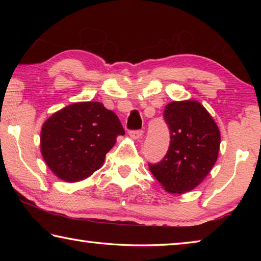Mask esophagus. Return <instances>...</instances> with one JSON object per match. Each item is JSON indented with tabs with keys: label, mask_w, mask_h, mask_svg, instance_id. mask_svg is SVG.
<instances>
[{
	"label": "esophagus",
	"mask_w": 261,
	"mask_h": 261,
	"mask_svg": "<svg viewBox=\"0 0 261 261\" xmlns=\"http://www.w3.org/2000/svg\"><path fill=\"white\" fill-rule=\"evenodd\" d=\"M129 135L134 139H139V138H141V136H143V130H131L129 132Z\"/></svg>",
	"instance_id": "esophagus-1"
}]
</instances>
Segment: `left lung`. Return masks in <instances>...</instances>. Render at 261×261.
I'll list each match as a JSON object with an SVG mask.
<instances>
[{
	"label": "left lung",
	"mask_w": 261,
	"mask_h": 261,
	"mask_svg": "<svg viewBox=\"0 0 261 261\" xmlns=\"http://www.w3.org/2000/svg\"><path fill=\"white\" fill-rule=\"evenodd\" d=\"M163 118L170 132L169 148L149 169L168 192L184 193L201 183L218 159L220 131L208 112L197 101H174Z\"/></svg>",
	"instance_id": "1"
}]
</instances>
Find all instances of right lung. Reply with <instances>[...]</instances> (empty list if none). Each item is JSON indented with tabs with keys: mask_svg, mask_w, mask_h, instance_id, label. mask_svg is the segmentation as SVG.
I'll list each match as a JSON object with an SVG mask.
<instances>
[{
	"mask_svg": "<svg viewBox=\"0 0 261 261\" xmlns=\"http://www.w3.org/2000/svg\"><path fill=\"white\" fill-rule=\"evenodd\" d=\"M124 134L116 114L102 103H73L43 123L41 153L56 176L77 182L102 166L116 137Z\"/></svg>",
	"mask_w": 261,
	"mask_h": 261,
	"instance_id": "1",
	"label": "right lung"
}]
</instances>
